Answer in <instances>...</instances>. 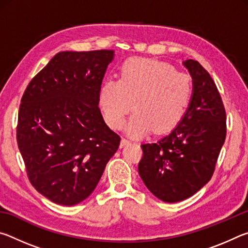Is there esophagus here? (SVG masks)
<instances>
[{
    "label": "esophagus",
    "mask_w": 248,
    "mask_h": 248,
    "mask_svg": "<svg viewBox=\"0 0 248 248\" xmlns=\"http://www.w3.org/2000/svg\"><path fill=\"white\" fill-rule=\"evenodd\" d=\"M130 142H131V141L128 140V139H125V138H123V139H121V142H120V146H121V148H123V146L129 144Z\"/></svg>",
    "instance_id": "obj_1"
}]
</instances>
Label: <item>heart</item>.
Segmentation results:
<instances>
[{
	"label": "heart",
	"mask_w": 248,
	"mask_h": 248,
	"mask_svg": "<svg viewBox=\"0 0 248 248\" xmlns=\"http://www.w3.org/2000/svg\"><path fill=\"white\" fill-rule=\"evenodd\" d=\"M192 82L173 65L150 59L132 58L120 69L119 79H108L99 90V104L111 128L119 129L130 111L127 130L143 137L154 130L166 133L186 115L192 98Z\"/></svg>",
	"instance_id": "1"
}]
</instances>
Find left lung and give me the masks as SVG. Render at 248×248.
Returning <instances> with one entry per match:
<instances>
[{
    "instance_id": "left-lung-1",
    "label": "left lung",
    "mask_w": 248,
    "mask_h": 248,
    "mask_svg": "<svg viewBox=\"0 0 248 248\" xmlns=\"http://www.w3.org/2000/svg\"><path fill=\"white\" fill-rule=\"evenodd\" d=\"M192 98L176 128L156 143L142 144L138 166L146 188L164 202L189 198L211 179L226 136V115L216 83L198 61L183 62Z\"/></svg>"
}]
</instances>
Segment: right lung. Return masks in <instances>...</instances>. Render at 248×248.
Listing matches in <instances>:
<instances>
[{
  "label": "right lung",
  "mask_w": 248,
  "mask_h": 248,
  "mask_svg": "<svg viewBox=\"0 0 248 248\" xmlns=\"http://www.w3.org/2000/svg\"><path fill=\"white\" fill-rule=\"evenodd\" d=\"M114 50L62 51L29 82L17 144L28 178L54 203L74 205L97 186L120 137L105 124L99 90Z\"/></svg>",
  "instance_id": "1"
}]
</instances>
